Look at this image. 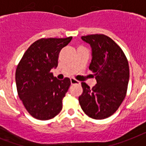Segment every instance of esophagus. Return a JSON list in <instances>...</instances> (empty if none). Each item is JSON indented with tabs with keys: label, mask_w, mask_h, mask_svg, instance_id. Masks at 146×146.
<instances>
[{
	"label": "esophagus",
	"mask_w": 146,
	"mask_h": 146,
	"mask_svg": "<svg viewBox=\"0 0 146 146\" xmlns=\"http://www.w3.org/2000/svg\"><path fill=\"white\" fill-rule=\"evenodd\" d=\"M70 83H71V84H81L80 82H78V81L76 80V79H74V78H70Z\"/></svg>",
	"instance_id": "1"
}]
</instances>
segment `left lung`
Returning <instances> with one entry per match:
<instances>
[{
  "label": "left lung",
  "mask_w": 146,
  "mask_h": 146,
  "mask_svg": "<svg viewBox=\"0 0 146 146\" xmlns=\"http://www.w3.org/2000/svg\"><path fill=\"white\" fill-rule=\"evenodd\" d=\"M92 48L89 69L95 73L97 84L90 87L82 83L83 92L78 101L84 113L91 118L102 120L113 115L126 97L129 67L120 47L104 35L82 36Z\"/></svg>",
  "instance_id": "obj_1"
}]
</instances>
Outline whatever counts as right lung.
I'll return each instance as SVG.
<instances>
[{
  "mask_svg": "<svg viewBox=\"0 0 146 146\" xmlns=\"http://www.w3.org/2000/svg\"><path fill=\"white\" fill-rule=\"evenodd\" d=\"M67 38H42L30 45L16 69L19 98L35 118L47 120L62 109V99L70 85L69 78L59 80L50 70L58 65L62 48L71 41Z\"/></svg>",
  "mask_w": 146,
  "mask_h": 146,
  "instance_id": "add662e5",
  "label": "right lung"
}]
</instances>
